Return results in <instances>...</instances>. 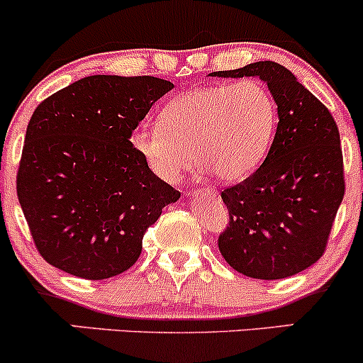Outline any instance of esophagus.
Segmentation results:
<instances>
[{"instance_id":"34e87169","label":"esophagus","mask_w":363,"mask_h":363,"mask_svg":"<svg viewBox=\"0 0 363 363\" xmlns=\"http://www.w3.org/2000/svg\"><path fill=\"white\" fill-rule=\"evenodd\" d=\"M192 197H197V199H216L218 197V192L213 189H197L192 192Z\"/></svg>"}]
</instances>
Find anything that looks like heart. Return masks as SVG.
<instances>
[{"label":"heart","mask_w":363,"mask_h":363,"mask_svg":"<svg viewBox=\"0 0 363 363\" xmlns=\"http://www.w3.org/2000/svg\"><path fill=\"white\" fill-rule=\"evenodd\" d=\"M276 124L271 91L260 80L242 78L196 87L169 101L160 124L138 125L130 143L164 182H177L192 164V153L203 171H215L222 182H239L264 162Z\"/></svg>","instance_id":"b5f03b06"}]
</instances>
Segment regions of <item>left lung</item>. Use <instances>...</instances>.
I'll return each mask as SVG.
<instances>
[{
    "label": "left lung",
    "instance_id": "1",
    "mask_svg": "<svg viewBox=\"0 0 363 363\" xmlns=\"http://www.w3.org/2000/svg\"><path fill=\"white\" fill-rule=\"evenodd\" d=\"M209 77L259 78L278 106V127L262 166L222 192L230 222L218 238L220 253L248 278L297 274L323 255L345 196L337 124L278 62H252Z\"/></svg>",
    "mask_w": 363,
    "mask_h": 363
}]
</instances>
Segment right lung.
<instances>
[{"label": "right lung", "mask_w": 363, "mask_h": 363, "mask_svg": "<svg viewBox=\"0 0 363 363\" xmlns=\"http://www.w3.org/2000/svg\"><path fill=\"white\" fill-rule=\"evenodd\" d=\"M173 87L155 77L92 74L38 104L17 196L48 264L106 279L136 262L143 234L180 192L152 173L130 134Z\"/></svg>", "instance_id": "1"}]
</instances>
